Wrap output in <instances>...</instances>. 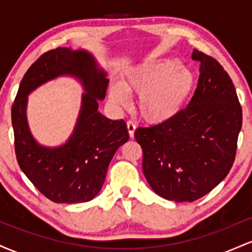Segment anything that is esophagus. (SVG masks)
Listing matches in <instances>:
<instances>
[{
  "label": "esophagus",
  "instance_id": "obj_1",
  "mask_svg": "<svg viewBox=\"0 0 252 252\" xmlns=\"http://www.w3.org/2000/svg\"><path fill=\"white\" fill-rule=\"evenodd\" d=\"M126 128H128V131H129V136L130 137H134V134H135V129H136V126L134 123L131 122V121H128L126 122Z\"/></svg>",
  "mask_w": 252,
  "mask_h": 252
}]
</instances>
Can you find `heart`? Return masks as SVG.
<instances>
[{
  "label": "heart",
  "instance_id": "b5f03b06",
  "mask_svg": "<svg viewBox=\"0 0 252 252\" xmlns=\"http://www.w3.org/2000/svg\"><path fill=\"white\" fill-rule=\"evenodd\" d=\"M194 74L176 59H158L138 65L122 84L109 90L110 102L118 108L129 105V94H140L137 109L149 123H162L175 117L194 88Z\"/></svg>",
  "mask_w": 252,
  "mask_h": 252
}]
</instances>
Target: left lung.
<instances>
[{
  "mask_svg": "<svg viewBox=\"0 0 252 252\" xmlns=\"http://www.w3.org/2000/svg\"><path fill=\"white\" fill-rule=\"evenodd\" d=\"M200 63L198 86L175 117L137 128L143 174L167 200L192 202L226 178L242 129V106L232 80L215 58L194 50Z\"/></svg>",
  "mask_w": 252,
  "mask_h": 252,
  "instance_id": "8db88e82",
  "label": "left lung"
}]
</instances>
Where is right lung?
<instances>
[{
  "mask_svg": "<svg viewBox=\"0 0 252 252\" xmlns=\"http://www.w3.org/2000/svg\"><path fill=\"white\" fill-rule=\"evenodd\" d=\"M76 76L87 92L74 134L56 149L40 146L28 128V94L48 80ZM109 80L85 50L59 47L43 53L28 68L11 106L15 154L20 168L32 184L58 204H78L94 199L102 189L109 163L116 150L129 140L123 120L112 121L98 111Z\"/></svg>",
  "mask_w": 252,
  "mask_h": 252,
  "instance_id": "1",
  "label": "right lung"
}]
</instances>
